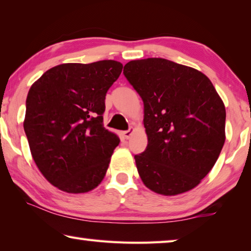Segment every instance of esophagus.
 I'll return each instance as SVG.
<instances>
[{
    "label": "esophagus",
    "mask_w": 251,
    "mask_h": 251,
    "mask_svg": "<svg viewBox=\"0 0 251 251\" xmlns=\"http://www.w3.org/2000/svg\"><path fill=\"white\" fill-rule=\"evenodd\" d=\"M133 132H134V129L133 128H130L129 130L123 131V136H125L126 139H129L131 136H132Z\"/></svg>",
    "instance_id": "esophagus-1"
}]
</instances>
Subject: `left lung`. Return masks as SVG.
Listing matches in <instances>:
<instances>
[{
	"mask_svg": "<svg viewBox=\"0 0 251 251\" xmlns=\"http://www.w3.org/2000/svg\"><path fill=\"white\" fill-rule=\"evenodd\" d=\"M123 74L144 101L148 145L134 156L141 180L166 196L198 186L226 141V107L213 84L164 58L131 60Z\"/></svg>",
	"mask_w": 251,
	"mask_h": 251,
	"instance_id": "8db88e82",
	"label": "left lung"
}]
</instances>
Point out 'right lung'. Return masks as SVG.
<instances>
[{
    "label": "right lung",
    "mask_w": 251,
    "mask_h": 251,
    "mask_svg": "<svg viewBox=\"0 0 251 251\" xmlns=\"http://www.w3.org/2000/svg\"><path fill=\"white\" fill-rule=\"evenodd\" d=\"M122 68L115 60L61 64L30 87L23 128L34 163L60 191L86 193L105 176L120 142L103 126L105 95Z\"/></svg>",
    "instance_id": "1"
}]
</instances>
